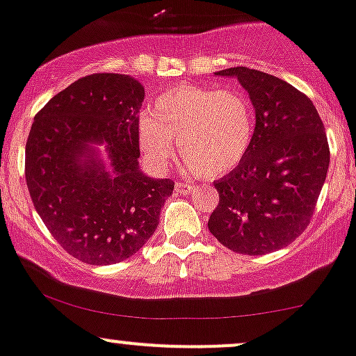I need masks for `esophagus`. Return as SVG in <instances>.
<instances>
[{"instance_id": "esophagus-1", "label": "esophagus", "mask_w": 356, "mask_h": 356, "mask_svg": "<svg viewBox=\"0 0 356 356\" xmlns=\"http://www.w3.org/2000/svg\"><path fill=\"white\" fill-rule=\"evenodd\" d=\"M175 190H177V193H179V195H190L193 192V185L192 183L178 181L177 185H175Z\"/></svg>"}]
</instances>
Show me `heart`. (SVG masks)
<instances>
[{"label":"heart","mask_w":356,"mask_h":356,"mask_svg":"<svg viewBox=\"0 0 356 356\" xmlns=\"http://www.w3.org/2000/svg\"><path fill=\"white\" fill-rule=\"evenodd\" d=\"M254 136V108L239 90L186 85L156 98L154 112L143 113L137 139L144 158L156 168L175 158L202 177L234 170L250 151Z\"/></svg>","instance_id":"b5f03b06"}]
</instances>
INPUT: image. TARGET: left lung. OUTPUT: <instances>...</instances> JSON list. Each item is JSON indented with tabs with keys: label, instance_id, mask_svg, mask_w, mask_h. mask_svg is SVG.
Wrapping results in <instances>:
<instances>
[{
	"label": "left lung",
	"instance_id": "left-lung-1",
	"mask_svg": "<svg viewBox=\"0 0 356 356\" xmlns=\"http://www.w3.org/2000/svg\"><path fill=\"white\" fill-rule=\"evenodd\" d=\"M256 112L253 143L231 175L216 181L209 231L234 253L266 254L305 231L330 168V144L316 106L292 85L250 67H229Z\"/></svg>",
	"mask_w": 356,
	"mask_h": 356
}]
</instances>
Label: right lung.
Segmentation results:
<instances>
[{"instance_id": "add662e5", "label": "right lung", "mask_w": 356, "mask_h": 356, "mask_svg": "<svg viewBox=\"0 0 356 356\" xmlns=\"http://www.w3.org/2000/svg\"><path fill=\"white\" fill-rule=\"evenodd\" d=\"M143 102L144 88L131 76H85L45 103L26 139L33 207L63 250L90 265L137 253L173 193V179H152L139 170ZM91 143L106 144L108 170L94 158Z\"/></svg>"}]
</instances>
